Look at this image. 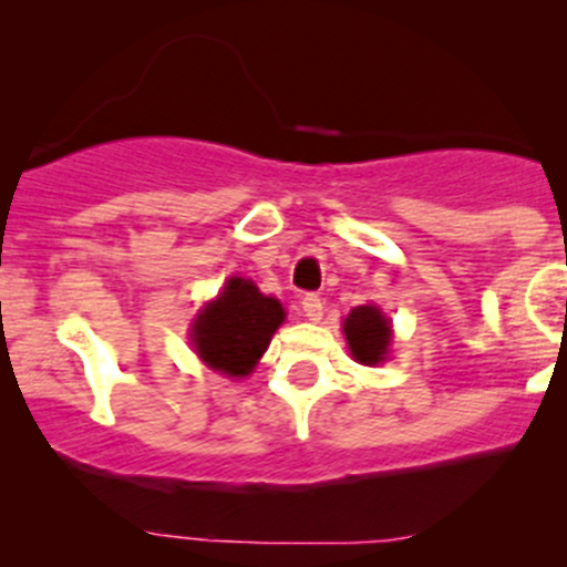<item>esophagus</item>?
<instances>
[{"instance_id": "obj_1", "label": "esophagus", "mask_w": 567, "mask_h": 567, "mask_svg": "<svg viewBox=\"0 0 567 567\" xmlns=\"http://www.w3.org/2000/svg\"><path fill=\"white\" fill-rule=\"evenodd\" d=\"M301 309H303L306 320H311V322H320L322 315H324L322 298L317 296V292H306L303 301H301Z\"/></svg>"}]
</instances>
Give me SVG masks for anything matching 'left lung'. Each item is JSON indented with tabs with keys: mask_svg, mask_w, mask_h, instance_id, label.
I'll return each instance as SVG.
<instances>
[{
	"mask_svg": "<svg viewBox=\"0 0 567 567\" xmlns=\"http://www.w3.org/2000/svg\"><path fill=\"white\" fill-rule=\"evenodd\" d=\"M343 336H347L351 357L373 368L386 360L389 343H392V322L383 317L379 306H354L343 320Z\"/></svg>",
	"mask_w": 567,
	"mask_h": 567,
	"instance_id": "8db88e82",
	"label": "left lung"
}]
</instances>
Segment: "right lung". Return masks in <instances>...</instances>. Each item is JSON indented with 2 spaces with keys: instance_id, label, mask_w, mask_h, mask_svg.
Segmentation results:
<instances>
[{
  "instance_id": "add662e5",
  "label": "right lung",
  "mask_w": 567,
  "mask_h": 567,
  "mask_svg": "<svg viewBox=\"0 0 567 567\" xmlns=\"http://www.w3.org/2000/svg\"><path fill=\"white\" fill-rule=\"evenodd\" d=\"M282 322L285 309L277 298L264 296L250 279L231 277L216 301L202 306L192 322V343L207 368L243 379L258 365Z\"/></svg>"
}]
</instances>
